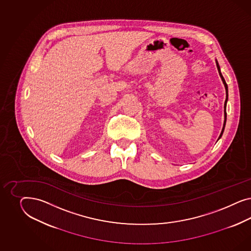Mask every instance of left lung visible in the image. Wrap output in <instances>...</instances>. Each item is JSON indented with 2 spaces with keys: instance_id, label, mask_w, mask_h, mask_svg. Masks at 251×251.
<instances>
[{
  "instance_id": "obj_1",
  "label": "left lung",
  "mask_w": 251,
  "mask_h": 251,
  "mask_svg": "<svg viewBox=\"0 0 251 251\" xmlns=\"http://www.w3.org/2000/svg\"><path fill=\"white\" fill-rule=\"evenodd\" d=\"M216 61V66H217V70H218V73H219V75H220L221 79H222V81H223V83L225 84V87H226V101H225V106H224V113H225V121H224V125H223V129H222V131H221L220 136L218 138V140L220 139L222 135H223V133H224V130H225V127H226V103H227L228 101V86L226 83V80H225V78H224V76L222 75V73H221V69L220 66H219V63H218V61L217 60H215ZM217 140V141H218Z\"/></svg>"
}]
</instances>
